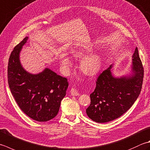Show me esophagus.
Listing matches in <instances>:
<instances>
[{
	"mask_svg": "<svg viewBox=\"0 0 150 150\" xmlns=\"http://www.w3.org/2000/svg\"><path fill=\"white\" fill-rule=\"evenodd\" d=\"M70 93H71V96H79V93L78 92V91L75 88H72L71 89V90H70Z\"/></svg>",
	"mask_w": 150,
	"mask_h": 150,
	"instance_id": "esophagus-1",
	"label": "esophagus"
}]
</instances>
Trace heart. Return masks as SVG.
Instances as JSON below:
<instances>
[{
    "instance_id": "heart-1",
    "label": "heart",
    "mask_w": 150,
    "mask_h": 150,
    "mask_svg": "<svg viewBox=\"0 0 150 150\" xmlns=\"http://www.w3.org/2000/svg\"><path fill=\"white\" fill-rule=\"evenodd\" d=\"M90 51L87 48L74 47L71 50L72 54L75 57L80 58L86 54ZM60 63L64 68H67L71 65V60L66 52H61L59 56ZM81 69L84 74L88 75H93L99 71L101 66L100 57L97 54H91L84 58L81 62Z\"/></svg>"
}]
</instances>
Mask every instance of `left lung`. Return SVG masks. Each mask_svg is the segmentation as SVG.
<instances>
[{
  "instance_id": "1",
  "label": "left lung",
  "mask_w": 150,
  "mask_h": 150,
  "mask_svg": "<svg viewBox=\"0 0 150 150\" xmlns=\"http://www.w3.org/2000/svg\"><path fill=\"white\" fill-rule=\"evenodd\" d=\"M112 67L99 74L96 88L90 94L86 114L96 122L105 123L119 118L132 107L141 92L144 67L137 47L133 55L131 76L114 77Z\"/></svg>"
}]
</instances>
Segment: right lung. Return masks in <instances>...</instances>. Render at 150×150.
<instances>
[{
    "instance_id": "add662e5",
    "label": "right lung",
    "mask_w": 150,
    "mask_h": 150,
    "mask_svg": "<svg viewBox=\"0 0 150 150\" xmlns=\"http://www.w3.org/2000/svg\"><path fill=\"white\" fill-rule=\"evenodd\" d=\"M27 40L28 37H25L15 47L9 58V87L23 112L36 121L47 122L57 115L68 83L66 78L48 68L36 75L23 69L19 53Z\"/></svg>"
}]
</instances>
